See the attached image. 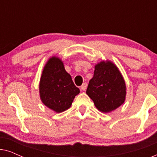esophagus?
Returning a JSON list of instances; mask_svg holds the SVG:
<instances>
[{
	"label": "esophagus",
	"mask_w": 157,
	"mask_h": 157,
	"mask_svg": "<svg viewBox=\"0 0 157 157\" xmlns=\"http://www.w3.org/2000/svg\"><path fill=\"white\" fill-rule=\"evenodd\" d=\"M86 88H87V83H83L81 86V90H82V91H85V90L86 89Z\"/></svg>",
	"instance_id": "esophagus-1"
}]
</instances>
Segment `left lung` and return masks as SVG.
<instances>
[{"mask_svg": "<svg viewBox=\"0 0 157 157\" xmlns=\"http://www.w3.org/2000/svg\"><path fill=\"white\" fill-rule=\"evenodd\" d=\"M86 94L96 108L104 113L110 112L121 106L125 100L126 85L117 66L110 61H102L96 65Z\"/></svg>", "mask_w": 157, "mask_h": 157, "instance_id": "left-lung-1", "label": "left lung"}]
</instances>
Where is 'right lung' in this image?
<instances>
[{
    "label": "right lung",
    "instance_id": "1",
    "mask_svg": "<svg viewBox=\"0 0 157 157\" xmlns=\"http://www.w3.org/2000/svg\"><path fill=\"white\" fill-rule=\"evenodd\" d=\"M39 90L42 102L59 113L69 108L80 92L66 71L63 62L56 57L51 58L45 66Z\"/></svg>",
    "mask_w": 157,
    "mask_h": 157
}]
</instances>
